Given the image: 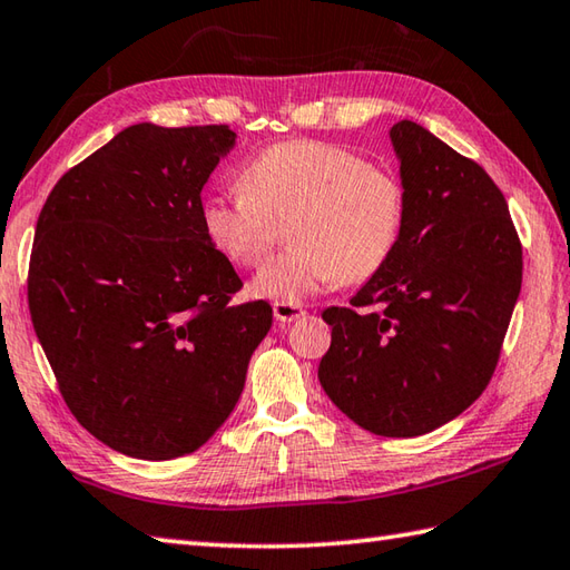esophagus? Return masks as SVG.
Returning <instances> with one entry per match:
<instances>
[{
	"mask_svg": "<svg viewBox=\"0 0 570 570\" xmlns=\"http://www.w3.org/2000/svg\"><path fill=\"white\" fill-rule=\"evenodd\" d=\"M306 311L301 304H292V301H276L274 304V316L278 323H294L296 318L304 316Z\"/></svg>",
	"mask_w": 570,
	"mask_h": 570,
	"instance_id": "34e87169",
	"label": "esophagus"
}]
</instances>
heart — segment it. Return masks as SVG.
<instances>
[{
	"instance_id": "b5f03b06",
	"label": "heart",
	"mask_w": 570,
	"mask_h": 570,
	"mask_svg": "<svg viewBox=\"0 0 570 570\" xmlns=\"http://www.w3.org/2000/svg\"><path fill=\"white\" fill-rule=\"evenodd\" d=\"M239 189L205 197L199 222L237 266L259 264L286 229L288 247L254 276L264 298L296 304L333 282L363 284L403 237V183L341 145L276 142L242 167Z\"/></svg>"
}]
</instances>
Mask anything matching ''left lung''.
<instances>
[{"mask_svg":"<svg viewBox=\"0 0 570 570\" xmlns=\"http://www.w3.org/2000/svg\"><path fill=\"white\" fill-rule=\"evenodd\" d=\"M405 227L390 262L331 306L318 381L363 430L417 438L484 393L521 292V239L482 165L412 120L390 130Z\"/></svg>","mask_w":570,"mask_h":570,"instance_id":"left-lung-1","label":"left lung"}]
</instances>
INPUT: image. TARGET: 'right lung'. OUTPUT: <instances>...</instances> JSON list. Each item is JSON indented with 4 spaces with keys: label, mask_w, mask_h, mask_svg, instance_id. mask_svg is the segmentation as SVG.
<instances>
[{
    "label": "right lung",
    "mask_w": 570,
    "mask_h": 570,
    "mask_svg": "<svg viewBox=\"0 0 570 570\" xmlns=\"http://www.w3.org/2000/svg\"><path fill=\"white\" fill-rule=\"evenodd\" d=\"M229 126L138 122L73 165L41 207L27 298L63 403L110 450L195 452L229 417L266 301L203 229V187Z\"/></svg>",
    "instance_id": "add662e5"
}]
</instances>
